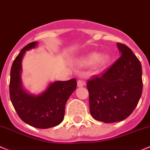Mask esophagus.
<instances>
[{
	"instance_id": "obj_1",
	"label": "esophagus",
	"mask_w": 150,
	"mask_h": 150,
	"mask_svg": "<svg viewBox=\"0 0 150 150\" xmlns=\"http://www.w3.org/2000/svg\"><path fill=\"white\" fill-rule=\"evenodd\" d=\"M85 85V82L84 80H82V79H79L77 81V86L78 87H82Z\"/></svg>"
}]
</instances>
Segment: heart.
<instances>
[{"label": "heart", "instance_id": "obj_1", "mask_svg": "<svg viewBox=\"0 0 150 150\" xmlns=\"http://www.w3.org/2000/svg\"><path fill=\"white\" fill-rule=\"evenodd\" d=\"M98 58H99V54H98L97 53H93V54H90L89 57L85 59V62L87 64H90L95 62L96 60L98 59V63H99V65H101V66H104V65H106L110 61L109 56L107 54L103 55L101 57H99V59H98Z\"/></svg>", "mask_w": 150, "mask_h": 150}]
</instances>
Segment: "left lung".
Wrapping results in <instances>:
<instances>
[{"label": "left lung", "instance_id": "1", "mask_svg": "<svg viewBox=\"0 0 150 150\" xmlns=\"http://www.w3.org/2000/svg\"><path fill=\"white\" fill-rule=\"evenodd\" d=\"M117 46L120 57L102 75L87 82L91 115L105 123L127 118L136 108L143 89L139 59L125 44L118 42Z\"/></svg>", "mask_w": 150, "mask_h": 150}]
</instances>
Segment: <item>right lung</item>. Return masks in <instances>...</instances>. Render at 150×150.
Listing matches in <instances>:
<instances>
[{"mask_svg":"<svg viewBox=\"0 0 150 150\" xmlns=\"http://www.w3.org/2000/svg\"><path fill=\"white\" fill-rule=\"evenodd\" d=\"M36 45L37 42L28 43L14 60L10 72L9 96L21 120L34 127L47 129L57 126L63 120L65 104L76 89V79L54 82L39 96L29 95L23 91L21 80V61L25 50Z\"/></svg>","mask_w":150,"mask_h":150,"instance_id":"add662e5","label":"right lung"}]
</instances>
